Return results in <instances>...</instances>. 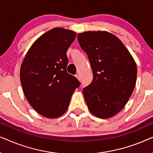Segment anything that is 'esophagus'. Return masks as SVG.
Masks as SVG:
<instances>
[{"label":"esophagus","instance_id":"esophagus-1","mask_svg":"<svg viewBox=\"0 0 153 153\" xmlns=\"http://www.w3.org/2000/svg\"><path fill=\"white\" fill-rule=\"evenodd\" d=\"M76 78H77V79H79V81H80V76H79V74H76Z\"/></svg>","mask_w":153,"mask_h":153}]
</instances>
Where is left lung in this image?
<instances>
[{"label": "left lung", "mask_w": 153, "mask_h": 153, "mask_svg": "<svg viewBox=\"0 0 153 153\" xmlns=\"http://www.w3.org/2000/svg\"><path fill=\"white\" fill-rule=\"evenodd\" d=\"M77 38L93 70V81L83 90L88 107L98 118L113 117L124 108L134 89V60L122 42L106 31H87Z\"/></svg>", "instance_id": "obj_1"}]
</instances>
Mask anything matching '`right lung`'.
<instances>
[{
	"label": "right lung",
	"instance_id": "1",
	"mask_svg": "<svg viewBox=\"0 0 153 153\" xmlns=\"http://www.w3.org/2000/svg\"><path fill=\"white\" fill-rule=\"evenodd\" d=\"M74 31L51 29L41 35L27 52L20 80L29 104L42 116L58 118L65 114L75 89L80 85L68 74L67 51L76 38Z\"/></svg>",
	"mask_w": 153,
	"mask_h": 153
}]
</instances>
